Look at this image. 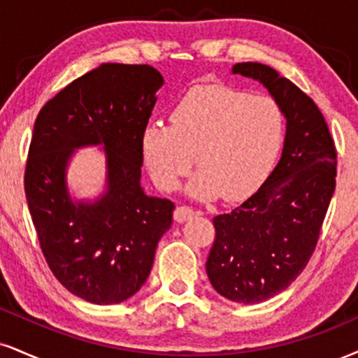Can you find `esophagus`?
I'll return each instance as SVG.
<instances>
[{
	"instance_id": "34e87169",
	"label": "esophagus",
	"mask_w": 358,
	"mask_h": 358,
	"mask_svg": "<svg viewBox=\"0 0 358 358\" xmlns=\"http://www.w3.org/2000/svg\"><path fill=\"white\" fill-rule=\"evenodd\" d=\"M193 213H195V212H193L190 206H178V208L175 210L173 218L178 223H183L185 220H188V218H192Z\"/></svg>"
}]
</instances>
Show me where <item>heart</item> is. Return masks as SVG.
Returning <instances> with one entry per match:
<instances>
[{
    "mask_svg": "<svg viewBox=\"0 0 358 358\" xmlns=\"http://www.w3.org/2000/svg\"><path fill=\"white\" fill-rule=\"evenodd\" d=\"M285 111L270 94L196 85L175 103L170 124L148 123L141 158L158 188L171 192L195 165L188 185L196 200L247 196L270 173L285 140Z\"/></svg>",
    "mask_w": 358,
    "mask_h": 358,
    "instance_id": "1",
    "label": "heart"
}]
</instances>
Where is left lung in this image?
Here are the masks:
<instances>
[{"label":"left lung","mask_w":358,"mask_h":358,"mask_svg":"<svg viewBox=\"0 0 358 358\" xmlns=\"http://www.w3.org/2000/svg\"><path fill=\"white\" fill-rule=\"evenodd\" d=\"M234 75L260 81L285 111L282 157L248 200L213 218L206 275L222 296L258 303L283 292L307 266L337 175V152L310 96L273 68L236 63Z\"/></svg>","instance_id":"8db88e82"}]
</instances>
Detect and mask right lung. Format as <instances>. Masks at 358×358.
Here are the masks:
<instances>
[{"instance_id":"right-lung-1","label":"right lung","mask_w":358,"mask_h":358,"mask_svg":"<svg viewBox=\"0 0 358 358\" xmlns=\"http://www.w3.org/2000/svg\"><path fill=\"white\" fill-rule=\"evenodd\" d=\"M163 76L150 64L103 63L46 103L34 122L24 193L43 255L59 283L96 305L128 300L153 266L175 205L140 185V136ZM101 144L107 190L73 202L66 168L81 145Z\"/></svg>"}]
</instances>
